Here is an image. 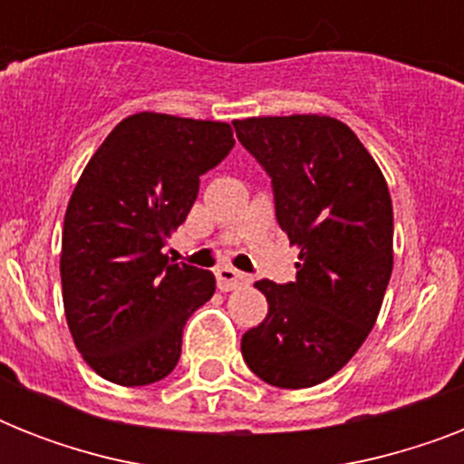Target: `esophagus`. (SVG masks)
Returning <instances> with one entry per match:
<instances>
[{
    "label": "esophagus",
    "mask_w": 464,
    "mask_h": 464,
    "mask_svg": "<svg viewBox=\"0 0 464 464\" xmlns=\"http://www.w3.org/2000/svg\"><path fill=\"white\" fill-rule=\"evenodd\" d=\"M247 282H250V276L238 272V269L231 267V265H224V267L217 269V284L221 291L238 289V286H246Z\"/></svg>",
    "instance_id": "1"
}]
</instances>
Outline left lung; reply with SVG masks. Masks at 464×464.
Returning <instances> with one entry per match:
<instances>
[{"label": "left lung", "instance_id": "8db88e82", "mask_svg": "<svg viewBox=\"0 0 464 464\" xmlns=\"http://www.w3.org/2000/svg\"><path fill=\"white\" fill-rule=\"evenodd\" d=\"M275 188L276 221L296 246V279L255 282L267 317L247 330V368L275 388H313L373 330L392 275V199L359 137L327 115L233 120Z\"/></svg>", "mask_w": 464, "mask_h": 464}]
</instances>
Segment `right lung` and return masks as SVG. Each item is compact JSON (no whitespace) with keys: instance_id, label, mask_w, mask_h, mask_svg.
<instances>
[{"instance_id":"obj_1","label":"right lung","mask_w":464,"mask_h":464,"mask_svg":"<svg viewBox=\"0 0 464 464\" xmlns=\"http://www.w3.org/2000/svg\"><path fill=\"white\" fill-rule=\"evenodd\" d=\"M233 144L226 122L144 111L83 168L62 228V301L76 349L105 381L149 385L180 359L182 327L217 279L170 262L163 246L188 218L199 175Z\"/></svg>"}]
</instances>
